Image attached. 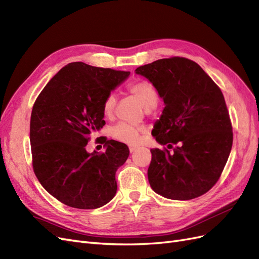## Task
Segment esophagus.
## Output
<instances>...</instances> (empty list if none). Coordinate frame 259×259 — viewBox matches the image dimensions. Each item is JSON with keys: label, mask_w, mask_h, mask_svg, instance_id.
<instances>
[{"label": "esophagus", "mask_w": 259, "mask_h": 259, "mask_svg": "<svg viewBox=\"0 0 259 259\" xmlns=\"http://www.w3.org/2000/svg\"><path fill=\"white\" fill-rule=\"evenodd\" d=\"M137 149V147L136 146H130V151L131 152H134L135 150Z\"/></svg>", "instance_id": "1"}]
</instances>
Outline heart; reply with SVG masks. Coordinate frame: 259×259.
Returning <instances> with one entry per match:
<instances>
[{"label":"heart","instance_id":"b5f03b06","mask_svg":"<svg viewBox=\"0 0 259 259\" xmlns=\"http://www.w3.org/2000/svg\"><path fill=\"white\" fill-rule=\"evenodd\" d=\"M128 92L134 96L146 110H151L155 108L159 101V93L154 86L147 81H137L128 86ZM116 98L113 94H108L103 103V113L106 117H112ZM143 132L142 127L135 125L120 122L111 127L110 134L121 143L135 145L138 143L140 133Z\"/></svg>","mask_w":259,"mask_h":259}]
</instances>
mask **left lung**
I'll list each match as a JSON object with an SVG mask.
<instances>
[{
	"label": "left lung",
	"instance_id": "left-lung-1",
	"mask_svg": "<svg viewBox=\"0 0 259 259\" xmlns=\"http://www.w3.org/2000/svg\"><path fill=\"white\" fill-rule=\"evenodd\" d=\"M152 83L164 101L152 135L148 180L170 200L206 193L221 177L232 147V126L221 89L197 62L184 57L159 59L135 70Z\"/></svg>",
	"mask_w": 259,
	"mask_h": 259
}]
</instances>
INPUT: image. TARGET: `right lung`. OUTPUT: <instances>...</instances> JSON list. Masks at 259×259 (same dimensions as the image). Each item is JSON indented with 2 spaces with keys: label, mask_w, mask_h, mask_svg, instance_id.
Wrapping results in <instances>:
<instances>
[{
  "label": "right lung",
  "mask_w": 259,
  "mask_h": 259,
  "mask_svg": "<svg viewBox=\"0 0 259 259\" xmlns=\"http://www.w3.org/2000/svg\"><path fill=\"white\" fill-rule=\"evenodd\" d=\"M128 75V71L71 62L35 100L30 120L34 174L46 191L68 206L98 208L116 193L115 171L127 160L128 147L105 140V152L90 153L86 145L106 124L104 99Z\"/></svg>",
  "instance_id": "right-lung-1"
}]
</instances>
